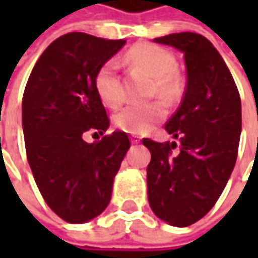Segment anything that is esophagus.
I'll use <instances>...</instances> for the list:
<instances>
[{
    "instance_id": "1",
    "label": "esophagus",
    "mask_w": 258,
    "mask_h": 258,
    "mask_svg": "<svg viewBox=\"0 0 258 258\" xmlns=\"http://www.w3.org/2000/svg\"><path fill=\"white\" fill-rule=\"evenodd\" d=\"M141 139H142V138H141V136H138V135H132V136H131V142H132V144H139V142H141Z\"/></svg>"
}]
</instances>
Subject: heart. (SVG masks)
I'll use <instances>...</instances> for the list:
<instances>
[{
	"label": "heart",
	"mask_w": 258,
	"mask_h": 258,
	"mask_svg": "<svg viewBox=\"0 0 258 258\" xmlns=\"http://www.w3.org/2000/svg\"><path fill=\"white\" fill-rule=\"evenodd\" d=\"M126 58L132 64L142 67L155 77L154 93L172 99L179 90L175 73L176 60L171 51L155 44H138L132 47ZM94 86L102 102L110 107H117L123 102V89L117 75L116 60H107L100 66L94 77ZM166 109L161 102L146 104H129L114 114V124L127 134L144 135L154 129L156 123L164 120Z\"/></svg>",
	"instance_id": "b5f03b06"
}]
</instances>
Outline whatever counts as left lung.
<instances>
[{
	"label": "left lung",
	"instance_id": "8db88e82",
	"mask_svg": "<svg viewBox=\"0 0 258 258\" xmlns=\"http://www.w3.org/2000/svg\"><path fill=\"white\" fill-rule=\"evenodd\" d=\"M183 54L186 89L165 124L176 143L144 139L148 201L158 218L173 227L201 220L223 194L237 161L241 100L234 79L213 43L195 33L155 38ZM178 148V153L173 149Z\"/></svg>",
	"mask_w": 258,
	"mask_h": 258
}]
</instances>
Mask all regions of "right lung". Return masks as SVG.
Segmentation results:
<instances>
[{
	"mask_svg": "<svg viewBox=\"0 0 258 258\" xmlns=\"http://www.w3.org/2000/svg\"><path fill=\"white\" fill-rule=\"evenodd\" d=\"M126 41L69 33L37 60L23 96L25 151L35 183L60 218L83 224L103 213L131 148L116 131L87 144L83 135L109 129L94 77Z\"/></svg>",
	"mask_w": 258,
	"mask_h": 258,
	"instance_id": "add662e5",
	"label": "right lung"
}]
</instances>
